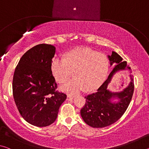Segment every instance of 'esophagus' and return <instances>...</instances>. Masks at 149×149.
<instances>
[{
  "label": "esophagus",
  "mask_w": 149,
  "mask_h": 149,
  "mask_svg": "<svg viewBox=\"0 0 149 149\" xmlns=\"http://www.w3.org/2000/svg\"><path fill=\"white\" fill-rule=\"evenodd\" d=\"M74 99V96L70 95H68L67 96V99L68 100H70V99Z\"/></svg>",
  "instance_id": "esophagus-1"
}]
</instances>
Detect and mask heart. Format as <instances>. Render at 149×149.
Segmentation results:
<instances>
[{
  "instance_id": "1",
  "label": "heart",
  "mask_w": 149,
  "mask_h": 149,
  "mask_svg": "<svg viewBox=\"0 0 149 149\" xmlns=\"http://www.w3.org/2000/svg\"><path fill=\"white\" fill-rule=\"evenodd\" d=\"M108 70V60L104 54L87 48H77L65 55V58L54 57L51 71L59 83L69 79L74 71V79L61 87V89L76 94L85 89L88 91L97 89L104 81Z\"/></svg>"
}]
</instances>
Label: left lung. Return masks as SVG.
<instances>
[{
    "label": "left lung",
    "instance_id": "1",
    "mask_svg": "<svg viewBox=\"0 0 149 149\" xmlns=\"http://www.w3.org/2000/svg\"><path fill=\"white\" fill-rule=\"evenodd\" d=\"M108 58L110 65H114V69L97 92L85 97L86 102L81 110L83 120L92 127H104L117 122L127 110L134 91V81L132 74L130 75L129 85L122 91L114 93L107 89L115 74L122 70H131L127 62H123L122 58L116 52L112 51ZM114 99H118V101L113 102Z\"/></svg>",
    "mask_w": 149,
    "mask_h": 149
}]
</instances>
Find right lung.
Instances as JSON below:
<instances>
[{
    "mask_svg": "<svg viewBox=\"0 0 149 149\" xmlns=\"http://www.w3.org/2000/svg\"><path fill=\"white\" fill-rule=\"evenodd\" d=\"M55 52L53 45H37L22 56L14 72L12 89L17 110L26 122L37 127L54 123L67 97L56 91L51 71Z\"/></svg>",
    "mask_w": 149,
    "mask_h": 149,
    "instance_id": "add662e5",
    "label": "right lung"
}]
</instances>
